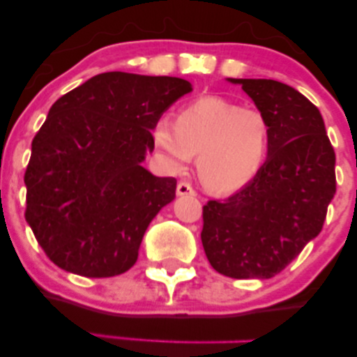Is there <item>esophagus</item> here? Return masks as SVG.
Listing matches in <instances>:
<instances>
[{
	"instance_id": "obj_1",
	"label": "esophagus",
	"mask_w": 357,
	"mask_h": 357,
	"mask_svg": "<svg viewBox=\"0 0 357 357\" xmlns=\"http://www.w3.org/2000/svg\"><path fill=\"white\" fill-rule=\"evenodd\" d=\"M176 192H178L179 196H184V195H190V196H195L196 191L192 190V186L190 183H178V188H176Z\"/></svg>"
}]
</instances>
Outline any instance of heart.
I'll use <instances>...</instances> for the list:
<instances>
[{
    "instance_id": "obj_1",
    "label": "heart",
    "mask_w": 357,
    "mask_h": 357,
    "mask_svg": "<svg viewBox=\"0 0 357 357\" xmlns=\"http://www.w3.org/2000/svg\"><path fill=\"white\" fill-rule=\"evenodd\" d=\"M153 141L173 171H183L198 155L196 171L204 188L233 192L252 183L264 167L272 126L261 110L203 97L179 109L173 124L159 121Z\"/></svg>"
}]
</instances>
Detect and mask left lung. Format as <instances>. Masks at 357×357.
Returning a JSON list of instances; mask_svg holds the SVG:
<instances>
[{
    "mask_svg": "<svg viewBox=\"0 0 357 357\" xmlns=\"http://www.w3.org/2000/svg\"><path fill=\"white\" fill-rule=\"evenodd\" d=\"M228 80L268 117L272 142L252 183L203 206V248L221 275L270 278L322 230L335 195L334 147L319 109L296 89L267 79Z\"/></svg>",
    "mask_w": 357,
    "mask_h": 357,
    "instance_id": "left-lung-1",
    "label": "left lung"
}]
</instances>
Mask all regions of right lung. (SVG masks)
<instances>
[{
	"label": "right lung",
	"instance_id": "obj_1",
	"mask_svg": "<svg viewBox=\"0 0 357 357\" xmlns=\"http://www.w3.org/2000/svg\"><path fill=\"white\" fill-rule=\"evenodd\" d=\"M192 87L178 77L105 72L61 96L31 142L24 218L56 267L82 277L121 275L174 178L141 166L153 127Z\"/></svg>",
	"mask_w": 357,
	"mask_h": 357
}]
</instances>
